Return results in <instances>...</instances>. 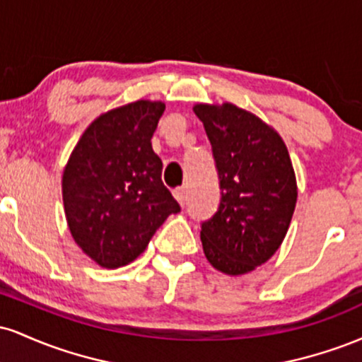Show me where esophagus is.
Wrapping results in <instances>:
<instances>
[{
  "label": "esophagus",
  "mask_w": 362,
  "mask_h": 362,
  "mask_svg": "<svg viewBox=\"0 0 362 362\" xmlns=\"http://www.w3.org/2000/svg\"><path fill=\"white\" fill-rule=\"evenodd\" d=\"M173 195H175V199L178 202H180L182 206H185V202H187V187H177V189L173 190Z\"/></svg>",
  "instance_id": "esophagus-1"
}]
</instances>
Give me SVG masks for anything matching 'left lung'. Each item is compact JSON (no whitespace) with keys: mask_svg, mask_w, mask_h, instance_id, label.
<instances>
[{"mask_svg":"<svg viewBox=\"0 0 362 362\" xmlns=\"http://www.w3.org/2000/svg\"><path fill=\"white\" fill-rule=\"evenodd\" d=\"M213 148L218 211L201 223L202 248L230 276L253 271L281 247L296 206V178L281 136L231 103L195 105Z\"/></svg>","mask_w":362,"mask_h":362,"instance_id":"8db88e82","label":"left lung"}]
</instances>
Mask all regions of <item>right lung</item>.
<instances>
[{
    "label": "right lung",
    "mask_w": 362,
    "mask_h": 362,
    "mask_svg": "<svg viewBox=\"0 0 362 362\" xmlns=\"http://www.w3.org/2000/svg\"><path fill=\"white\" fill-rule=\"evenodd\" d=\"M163 110L161 102L139 100L100 115L66 165L62 201L69 231L102 267L138 259L165 219L180 213L151 148Z\"/></svg>",
    "instance_id": "add662e5"
}]
</instances>
